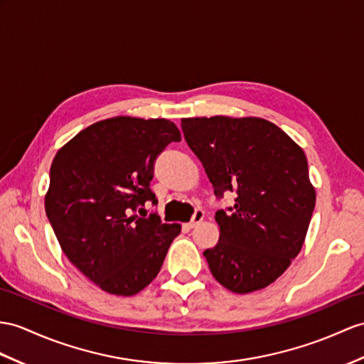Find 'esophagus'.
<instances>
[{
  "label": "esophagus",
  "mask_w": 364,
  "mask_h": 364,
  "mask_svg": "<svg viewBox=\"0 0 364 364\" xmlns=\"http://www.w3.org/2000/svg\"><path fill=\"white\" fill-rule=\"evenodd\" d=\"M203 216H205V213H203V210H200V208H198L196 211L193 213V216H191V220L190 223L187 224V227L188 228H194L196 227L199 223H202V219H203Z\"/></svg>",
  "instance_id": "esophagus-1"
}]
</instances>
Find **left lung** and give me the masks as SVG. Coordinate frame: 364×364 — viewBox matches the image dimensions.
<instances>
[{"instance_id":"8db88e82","label":"left lung","mask_w":364,"mask_h":364,"mask_svg":"<svg viewBox=\"0 0 364 364\" xmlns=\"http://www.w3.org/2000/svg\"><path fill=\"white\" fill-rule=\"evenodd\" d=\"M183 137L205 168L215 196L218 244L203 252L213 277L235 294L267 287L304 244L315 208L307 159L272 122L256 117L182 119Z\"/></svg>"}]
</instances>
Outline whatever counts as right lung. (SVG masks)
<instances>
[{"label":"right lung","mask_w":364,"mask_h":364,"mask_svg":"<svg viewBox=\"0 0 364 364\" xmlns=\"http://www.w3.org/2000/svg\"><path fill=\"white\" fill-rule=\"evenodd\" d=\"M179 140L166 119L114 117L78 132L54 157L48 219L68 259L108 294L144 290L181 233L144 208L157 203L149 188L157 156Z\"/></svg>","instance_id":"obj_1"}]
</instances>
